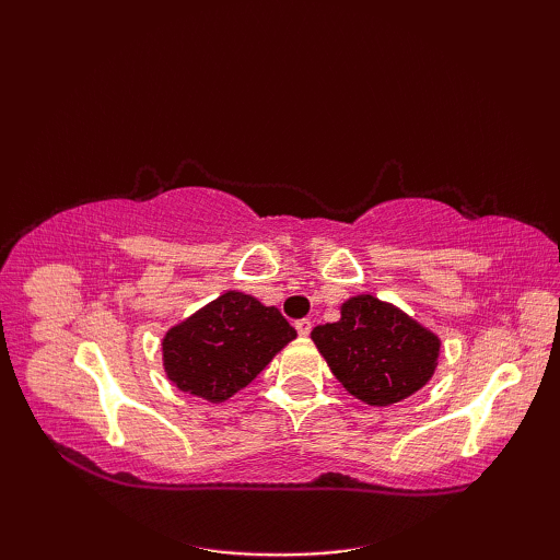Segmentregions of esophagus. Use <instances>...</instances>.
<instances>
[{
    "instance_id": "1",
    "label": "esophagus",
    "mask_w": 560,
    "mask_h": 560,
    "mask_svg": "<svg viewBox=\"0 0 560 560\" xmlns=\"http://www.w3.org/2000/svg\"><path fill=\"white\" fill-rule=\"evenodd\" d=\"M311 329H313V323L307 317H303V319H295V331H299L301 337H307L311 335Z\"/></svg>"
}]
</instances>
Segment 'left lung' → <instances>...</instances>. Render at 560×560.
<instances>
[{"label": "left lung", "instance_id": "1", "mask_svg": "<svg viewBox=\"0 0 560 560\" xmlns=\"http://www.w3.org/2000/svg\"><path fill=\"white\" fill-rule=\"evenodd\" d=\"M313 341L349 395L389 407L433 377L440 339L375 295H353L337 323L313 329Z\"/></svg>", "mask_w": 560, "mask_h": 560}]
</instances>
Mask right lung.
Listing matches in <instances>:
<instances>
[{
  "label": "right lung",
  "mask_w": 560,
  "mask_h": 560,
  "mask_svg": "<svg viewBox=\"0 0 560 560\" xmlns=\"http://www.w3.org/2000/svg\"><path fill=\"white\" fill-rule=\"evenodd\" d=\"M295 339L277 307L229 291L163 337V368L171 383L207 401H223L253 383Z\"/></svg>",
  "instance_id": "obj_1"
}]
</instances>
